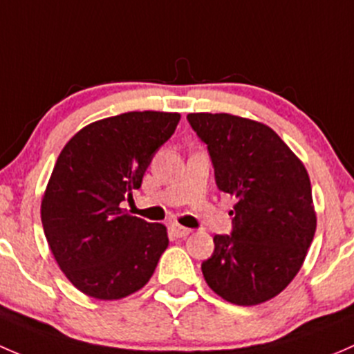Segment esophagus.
I'll list each match as a JSON object with an SVG mask.
<instances>
[{
	"instance_id": "obj_1",
	"label": "esophagus",
	"mask_w": 354,
	"mask_h": 354,
	"mask_svg": "<svg viewBox=\"0 0 354 354\" xmlns=\"http://www.w3.org/2000/svg\"><path fill=\"white\" fill-rule=\"evenodd\" d=\"M170 232H172L176 236H178V239H182V236H187L189 233H191V228H185L178 223H172L170 225Z\"/></svg>"
}]
</instances>
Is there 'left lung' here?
I'll return each mask as SVG.
<instances>
[{"label": "left lung", "mask_w": 354, "mask_h": 354, "mask_svg": "<svg viewBox=\"0 0 354 354\" xmlns=\"http://www.w3.org/2000/svg\"><path fill=\"white\" fill-rule=\"evenodd\" d=\"M207 147L214 180L236 199L230 235H214L201 264L207 286L235 305H257L297 276L315 235L310 178L264 124L230 114H189Z\"/></svg>", "instance_id": "obj_1"}]
</instances>
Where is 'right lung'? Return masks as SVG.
<instances>
[{
	"label": "right lung",
	"instance_id": "obj_1",
	"mask_svg": "<svg viewBox=\"0 0 354 354\" xmlns=\"http://www.w3.org/2000/svg\"><path fill=\"white\" fill-rule=\"evenodd\" d=\"M180 121L176 112H126L88 124L63 148L42 198L50 252L80 291L119 300L150 281L169 245L167 228L121 203L141 187L153 155Z\"/></svg>",
	"mask_w": 354,
	"mask_h": 354
}]
</instances>
